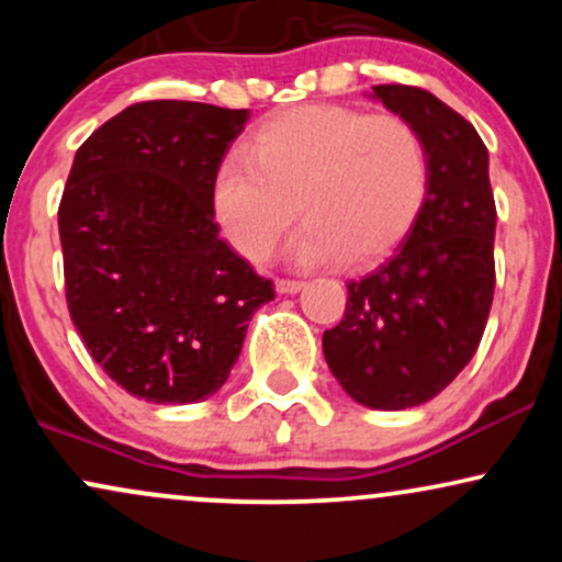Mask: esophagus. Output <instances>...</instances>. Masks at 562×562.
Returning <instances> with one entry per match:
<instances>
[{"label":"esophagus","mask_w":562,"mask_h":562,"mask_svg":"<svg viewBox=\"0 0 562 562\" xmlns=\"http://www.w3.org/2000/svg\"><path fill=\"white\" fill-rule=\"evenodd\" d=\"M277 293L282 295H293L299 293V290H303V282L301 280H277Z\"/></svg>","instance_id":"34e87169"}]
</instances>
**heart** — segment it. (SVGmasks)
Segmentation results:
<instances>
[{"instance_id": "obj_1", "label": "heart", "mask_w": 562, "mask_h": 562, "mask_svg": "<svg viewBox=\"0 0 562 562\" xmlns=\"http://www.w3.org/2000/svg\"><path fill=\"white\" fill-rule=\"evenodd\" d=\"M428 192V153L402 115L308 105L274 115L218 166L214 216L243 259L263 263L295 222L299 267H367L415 224Z\"/></svg>"}]
</instances>
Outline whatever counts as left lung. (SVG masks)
<instances>
[{"mask_svg":"<svg viewBox=\"0 0 562 562\" xmlns=\"http://www.w3.org/2000/svg\"><path fill=\"white\" fill-rule=\"evenodd\" d=\"M372 97L420 132L428 192L391 259L348 282L322 351L353 402L393 412L430 402L473 359L494 299L496 209L488 150L470 121L404 83Z\"/></svg>","mask_w":562,"mask_h":562,"instance_id":"left-lung-1","label":"left lung"}]
</instances>
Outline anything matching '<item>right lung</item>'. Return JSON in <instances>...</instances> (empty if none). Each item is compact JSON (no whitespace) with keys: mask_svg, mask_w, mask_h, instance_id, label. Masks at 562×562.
<instances>
[{"mask_svg":"<svg viewBox=\"0 0 562 562\" xmlns=\"http://www.w3.org/2000/svg\"><path fill=\"white\" fill-rule=\"evenodd\" d=\"M248 111L137 102L76 150L57 227L76 330L108 378L153 404L227 383L274 285L214 222V177Z\"/></svg>","mask_w":562,"mask_h":562,"instance_id":"obj_1","label":"right lung"}]
</instances>
